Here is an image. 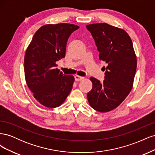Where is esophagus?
I'll use <instances>...</instances> for the list:
<instances>
[{
  "label": "esophagus",
  "instance_id": "1",
  "mask_svg": "<svg viewBox=\"0 0 155 155\" xmlns=\"http://www.w3.org/2000/svg\"><path fill=\"white\" fill-rule=\"evenodd\" d=\"M75 78V80L76 81H81L84 79L83 77H81V76H74Z\"/></svg>",
  "mask_w": 155,
  "mask_h": 155
}]
</instances>
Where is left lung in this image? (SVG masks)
<instances>
[{"label":"left lung","instance_id":"8db88e82","mask_svg":"<svg viewBox=\"0 0 155 155\" xmlns=\"http://www.w3.org/2000/svg\"><path fill=\"white\" fill-rule=\"evenodd\" d=\"M86 27L94 39L100 60L107 65L104 81L91 78L92 88L87 94L88 101L94 110L109 112L120 105L132 89L137 65L133 42L125 31L107 23Z\"/></svg>","mask_w":155,"mask_h":155}]
</instances>
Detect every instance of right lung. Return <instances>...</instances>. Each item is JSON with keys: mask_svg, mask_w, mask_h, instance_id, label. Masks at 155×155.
<instances>
[{"mask_svg": "<svg viewBox=\"0 0 155 155\" xmlns=\"http://www.w3.org/2000/svg\"><path fill=\"white\" fill-rule=\"evenodd\" d=\"M72 24L46 25L33 37L25 56L27 85L41 104L55 108L66 100L74 77L63 74L55 63L65 57L67 41L79 28Z\"/></svg>", "mask_w": 155, "mask_h": 155, "instance_id": "right-lung-1", "label": "right lung"}]
</instances>
